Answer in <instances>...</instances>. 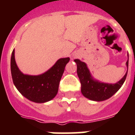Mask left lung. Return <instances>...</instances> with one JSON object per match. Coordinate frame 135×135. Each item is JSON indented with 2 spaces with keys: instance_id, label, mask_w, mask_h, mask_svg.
Masks as SVG:
<instances>
[{
  "instance_id": "obj_1",
  "label": "left lung",
  "mask_w": 135,
  "mask_h": 135,
  "mask_svg": "<svg viewBox=\"0 0 135 135\" xmlns=\"http://www.w3.org/2000/svg\"><path fill=\"white\" fill-rule=\"evenodd\" d=\"M74 61L77 64V74L81 84V92L90 100L100 102L110 98L121 88L127 77L128 71L123 78L115 84L100 83L92 78L85 63L79 59H75ZM126 65L128 69V60Z\"/></svg>"
}]
</instances>
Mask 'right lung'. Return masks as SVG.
Segmentation results:
<instances>
[{
	"label": "right lung",
	"mask_w": 135,
	"mask_h": 135,
	"mask_svg": "<svg viewBox=\"0 0 135 135\" xmlns=\"http://www.w3.org/2000/svg\"><path fill=\"white\" fill-rule=\"evenodd\" d=\"M70 58H61L52 67L38 76L23 74L15 59V49L11 57V74L14 85L19 92L30 101L44 103L52 99L57 94L61 76Z\"/></svg>",
	"instance_id": "add662e5"
}]
</instances>
